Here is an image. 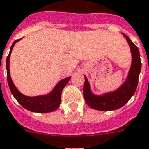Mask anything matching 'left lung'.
Listing matches in <instances>:
<instances>
[{
  "label": "left lung",
  "instance_id": "8db88e82",
  "mask_svg": "<svg viewBox=\"0 0 149 149\" xmlns=\"http://www.w3.org/2000/svg\"><path fill=\"white\" fill-rule=\"evenodd\" d=\"M128 41L132 53V64L128 77L120 88L111 93L101 96L93 94L89 88V81L85 76L83 86V96L86 102L90 108L99 111H112L122 108L129 101L137 89L138 79L141 68L139 49L129 38L123 34Z\"/></svg>",
  "mask_w": 149,
  "mask_h": 149
}]
</instances>
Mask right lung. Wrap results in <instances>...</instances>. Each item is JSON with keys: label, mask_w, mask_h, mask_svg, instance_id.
I'll list each match as a JSON object with an SVG mask.
<instances>
[{"label": "right lung", "mask_w": 149, "mask_h": 149, "mask_svg": "<svg viewBox=\"0 0 149 149\" xmlns=\"http://www.w3.org/2000/svg\"><path fill=\"white\" fill-rule=\"evenodd\" d=\"M20 39L15 40L13 42V44L12 45V46L10 48L9 54L7 56V79H8V86H9V89L11 90V93L18 102L19 103L23 108L27 109L28 111L38 113L52 112L53 111L56 110L60 107V102H61L62 90L65 87L66 85L68 84L70 77H68V78H66V79L61 80L55 86L54 89H52V91L49 94L44 95V96H38V97H26L25 95L22 94L20 92H19V90L15 86V85L12 82L9 72L10 55H11L14 45Z\"/></svg>", "instance_id": "1"}]
</instances>
